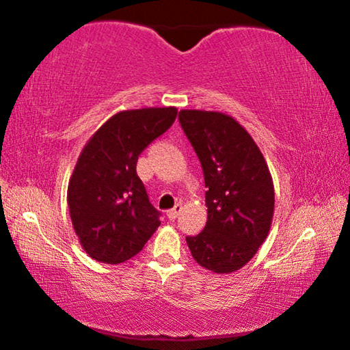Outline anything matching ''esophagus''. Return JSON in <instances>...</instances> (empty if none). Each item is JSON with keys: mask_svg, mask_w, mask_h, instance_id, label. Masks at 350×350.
Returning a JSON list of instances; mask_svg holds the SVG:
<instances>
[{"mask_svg": "<svg viewBox=\"0 0 350 350\" xmlns=\"http://www.w3.org/2000/svg\"><path fill=\"white\" fill-rule=\"evenodd\" d=\"M180 208H182L180 204H177V205L174 206V208H171V210H168V211H167V216L171 219V221H174V219L177 217V215H179Z\"/></svg>", "mask_w": 350, "mask_h": 350, "instance_id": "esophagus-1", "label": "esophagus"}]
</instances>
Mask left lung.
Listing matches in <instances>:
<instances>
[{"instance_id": "obj_1", "label": "left lung", "mask_w": 350, "mask_h": 350, "mask_svg": "<svg viewBox=\"0 0 350 350\" xmlns=\"http://www.w3.org/2000/svg\"><path fill=\"white\" fill-rule=\"evenodd\" d=\"M179 122L202 165L206 224L187 244L194 260L232 273L256 254L269 234L275 189L262 152L233 117L182 109Z\"/></svg>"}]
</instances>
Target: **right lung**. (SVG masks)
Wrapping results in <instances>:
<instances>
[{
    "mask_svg": "<svg viewBox=\"0 0 350 350\" xmlns=\"http://www.w3.org/2000/svg\"><path fill=\"white\" fill-rule=\"evenodd\" d=\"M176 116L174 106L117 112L83 148L69 180L68 205L81 247L98 262L131 259L161 225V211L148 199L135 165Z\"/></svg>",
    "mask_w": 350,
    "mask_h": 350,
    "instance_id": "1",
    "label": "right lung"
}]
</instances>
